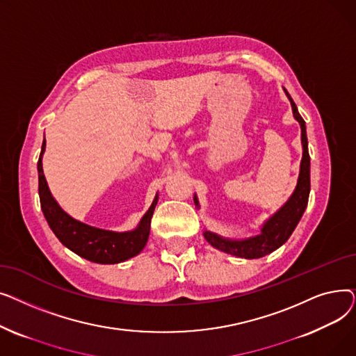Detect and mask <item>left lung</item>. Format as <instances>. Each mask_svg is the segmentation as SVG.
Instances as JSON below:
<instances>
[{
  "mask_svg": "<svg viewBox=\"0 0 356 356\" xmlns=\"http://www.w3.org/2000/svg\"><path fill=\"white\" fill-rule=\"evenodd\" d=\"M286 93L291 102L293 115L302 127L303 159L300 164V175H298L296 191L284 207L264 223L263 229H261V235H257L254 238H248L244 241H232V239L220 238L209 231L203 232L204 239H207L212 247L227 254L252 259V258H261L275 251L290 238V235L293 234L294 228L297 227L298 220H300V218L303 216L305 209L307 207L309 193H310V156H309V148H307L306 124L302 115L298 114L297 106L293 102L287 90ZM195 203L197 204L196 196H195Z\"/></svg>",
  "mask_w": 356,
  "mask_h": 356,
  "instance_id": "1",
  "label": "left lung"
}]
</instances>
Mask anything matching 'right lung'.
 <instances>
[{
  "mask_svg": "<svg viewBox=\"0 0 356 356\" xmlns=\"http://www.w3.org/2000/svg\"><path fill=\"white\" fill-rule=\"evenodd\" d=\"M44 147L46 141H43L42 153L39 161H37L40 204L50 229L59 238L62 244L74 254L98 264H117L140 254L148 241L149 225H152L157 197L154 199L147 213L143 216L138 228L134 231L112 232L89 227L86 223L73 219L66 212H63L59 204L51 197L43 175L42 156L44 153Z\"/></svg>",
  "mask_w": 356,
  "mask_h": 356,
  "instance_id": "add662e5",
  "label": "right lung"
}]
</instances>
